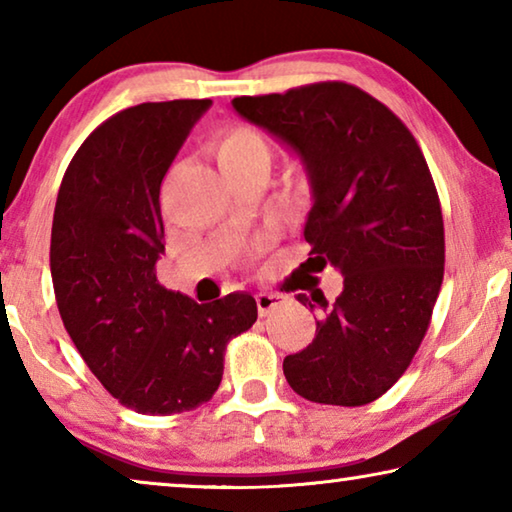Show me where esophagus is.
Wrapping results in <instances>:
<instances>
[{
    "label": "esophagus",
    "instance_id": "34e87169",
    "mask_svg": "<svg viewBox=\"0 0 512 512\" xmlns=\"http://www.w3.org/2000/svg\"><path fill=\"white\" fill-rule=\"evenodd\" d=\"M255 300H257L259 316H268L277 307H282L284 296H280V293H257Z\"/></svg>",
    "mask_w": 512,
    "mask_h": 512
}]
</instances>
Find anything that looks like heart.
Wrapping results in <instances>:
<instances>
[{"mask_svg":"<svg viewBox=\"0 0 512 512\" xmlns=\"http://www.w3.org/2000/svg\"><path fill=\"white\" fill-rule=\"evenodd\" d=\"M212 151L216 162L228 178L244 176V173L268 169L271 149L266 137L253 126L232 124L212 137Z\"/></svg>","mask_w":512,"mask_h":512,"instance_id":"heart-1","label":"heart"}]
</instances>
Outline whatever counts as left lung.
Instances as JSON below:
<instances>
[{
    "label": "left lung",
    "mask_w": 512,
    "mask_h": 512,
    "mask_svg": "<svg viewBox=\"0 0 512 512\" xmlns=\"http://www.w3.org/2000/svg\"><path fill=\"white\" fill-rule=\"evenodd\" d=\"M232 106L307 164L309 259L345 275L334 302L296 296L320 318L314 341L284 359V377L309 402H375L411 366L443 284L445 225L427 160L391 108L343 81Z\"/></svg>",
    "instance_id": "obj_1"
}]
</instances>
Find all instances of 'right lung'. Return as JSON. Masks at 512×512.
Segmentation results:
<instances>
[{
	"label": "right lung",
	"instance_id": "add662e5",
	"mask_svg": "<svg viewBox=\"0 0 512 512\" xmlns=\"http://www.w3.org/2000/svg\"><path fill=\"white\" fill-rule=\"evenodd\" d=\"M210 106L149 101L108 117L74 153L56 198L49 264L60 318L103 388L144 415L210 402L230 339L257 320L248 293L198 305L155 273L162 178Z\"/></svg>",
	"mask_w": 512,
	"mask_h": 512
}]
</instances>
